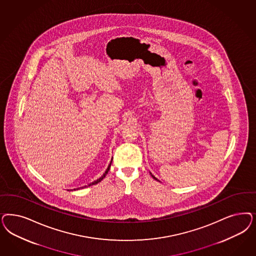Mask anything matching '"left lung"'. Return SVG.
<instances>
[{
  "instance_id": "8db88e82",
  "label": "left lung",
  "mask_w": 256,
  "mask_h": 256,
  "mask_svg": "<svg viewBox=\"0 0 256 256\" xmlns=\"http://www.w3.org/2000/svg\"><path fill=\"white\" fill-rule=\"evenodd\" d=\"M150 175H152V178H154V180H156V181H158V180H157L156 178V177H154V175H152V174H150Z\"/></svg>"
}]
</instances>
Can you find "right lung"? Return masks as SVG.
I'll use <instances>...</instances> for the list:
<instances>
[{"mask_svg":"<svg viewBox=\"0 0 256 256\" xmlns=\"http://www.w3.org/2000/svg\"><path fill=\"white\" fill-rule=\"evenodd\" d=\"M111 163H112V160H111V162H110V164H109V166H108V168H106V172L104 174V175L102 176V177H100L99 179H97L96 181L92 182H90L88 186H84V188H86V186H93V184H98V182H100L102 181L104 177H106V175L108 174V172H109V170H110V166H111ZM79 190V188H78Z\"/></svg>","mask_w":256,"mask_h":256,"instance_id":"obj_1","label":"right lung"}]
</instances>
